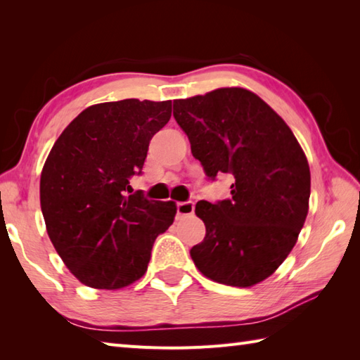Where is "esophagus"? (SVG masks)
<instances>
[{
    "mask_svg": "<svg viewBox=\"0 0 360 360\" xmlns=\"http://www.w3.org/2000/svg\"><path fill=\"white\" fill-rule=\"evenodd\" d=\"M194 214V203L193 202H181L177 203V217H189Z\"/></svg>",
    "mask_w": 360,
    "mask_h": 360,
    "instance_id": "obj_1",
    "label": "esophagus"
}]
</instances>
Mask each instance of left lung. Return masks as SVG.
<instances>
[{
    "label": "left lung",
    "instance_id": "obj_1",
    "mask_svg": "<svg viewBox=\"0 0 360 360\" xmlns=\"http://www.w3.org/2000/svg\"><path fill=\"white\" fill-rule=\"evenodd\" d=\"M174 118L210 180L231 174V197L197 202L206 226L191 257L211 281L252 286L282 265L308 214L311 175L292 131L265 101L221 87L174 101Z\"/></svg>",
    "mask_w": 360,
    "mask_h": 360
}]
</instances>
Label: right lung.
<instances>
[{
  "label": "right lung",
  "instance_id": "obj_1",
  "mask_svg": "<svg viewBox=\"0 0 360 360\" xmlns=\"http://www.w3.org/2000/svg\"><path fill=\"white\" fill-rule=\"evenodd\" d=\"M171 112V100L94 105L72 120L46 160L39 202L47 234L70 273L91 288L139 281L155 238L172 225L174 202L126 194Z\"/></svg>",
  "mask_w": 360,
  "mask_h": 360
}]
</instances>
